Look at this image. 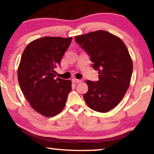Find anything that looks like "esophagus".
<instances>
[{
	"mask_svg": "<svg viewBox=\"0 0 154 154\" xmlns=\"http://www.w3.org/2000/svg\"><path fill=\"white\" fill-rule=\"evenodd\" d=\"M72 82H74V83H80V82H82V80L80 79H75V78H74V79H72Z\"/></svg>",
	"mask_w": 154,
	"mask_h": 154,
	"instance_id": "34e87169",
	"label": "esophagus"
}]
</instances>
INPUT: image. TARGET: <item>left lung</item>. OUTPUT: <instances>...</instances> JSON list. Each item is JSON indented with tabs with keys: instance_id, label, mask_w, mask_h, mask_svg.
Masks as SVG:
<instances>
[{
	"instance_id": "left-lung-1",
	"label": "left lung",
	"mask_w": 154,
	"mask_h": 154,
	"mask_svg": "<svg viewBox=\"0 0 154 154\" xmlns=\"http://www.w3.org/2000/svg\"><path fill=\"white\" fill-rule=\"evenodd\" d=\"M75 38L90 56L92 67L99 74L98 81H86L88 91L84 99L91 109L106 113L120 102L129 87L133 71L129 52L120 38L104 30Z\"/></svg>"
}]
</instances>
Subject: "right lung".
I'll return each instance as SVG.
<instances>
[{"instance_id": "right-lung-1", "label": "right lung", "mask_w": 154, "mask_h": 154, "mask_svg": "<svg viewBox=\"0 0 154 154\" xmlns=\"http://www.w3.org/2000/svg\"><path fill=\"white\" fill-rule=\"evenodd\" d=\"M71 41L72 37L45 36L32 41L23 52L18 83L31 107L43 116L60 113L72 89L70 80L55 78L54 71Z\"/></svg>"}]
</instances>
